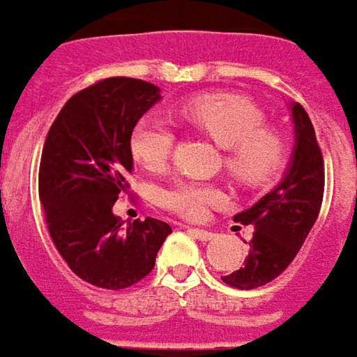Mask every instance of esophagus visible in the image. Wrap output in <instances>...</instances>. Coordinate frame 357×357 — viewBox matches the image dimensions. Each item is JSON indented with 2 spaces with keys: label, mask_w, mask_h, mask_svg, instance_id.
Returning <instances> with one entry per match:
<instances>
[{
  "label": "esophagus",
  "mask_w": 357,
  "mask_h": 357,
  "mask_svg": "<svg viewBox=\"0 0 357 357\" xmlns=\"http://www.w3.org/2000/svg\"><path fill=\"white\" fill-rule=\"evenodd\" d=\"M189 231H191L197 239H201V241H211V239H214V236H216L213 231L203 230V228H189Z\"/></svg>",
  "instance_id": "esophagus-1"
}]
</instances>
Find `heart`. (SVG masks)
Here are the masks:
<instances>
[{"label":"heart","instance_id":"b5f03b06","mask_svg":"<svg viewBox=\"0 0 357 357\" xmlns=\"http://www.w3.org/2000/svg\"><path fill=\"white\" fill-rule=\"evenodd\" d=\"M178 116L224 149V168L238 183L257 187L273 179L286 154L282 137L266 127L263 109L231 94H203L183 102ZM174 135L156 118H143L131 133V153L144 170H162L170 158ZM220 191L203 181H178L160 195V203L183 218H201Z\"/></svg>","mask_w":357,"mask_h":357}]
</instances>
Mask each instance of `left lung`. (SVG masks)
Instances as JSON below:
<instances>
[{
	"label": "left lung",
	"instance_id": "left-lung-1",
	"mask_svg": "<svg viewBox=\"0 0 357 357\" xmlns=\"http://www.w3.org/2000/svg\"><path fill=\"white\" fill-rule=\"evenodd\" d=\"M288 108L294 123V149L280 183L248 211L234 216V222L255 228L243 266L222 276L224 282L239 290L265 286L286 271L313 228L323 203L325 164L315 129L298 102H290Z\"/></svg>",
	"mask_w": 357,
	"mask_h": 357
}]
</instances>
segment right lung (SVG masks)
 <instances>
[{"instance_id": "add662e5", "label": "right lung", "mask_w": 357, "mask_h": 357, "mask_svg": "<svg viewBox=\"0 0 357 357\" xmlns=\"http://www.w3.org/2000/svg\"><path fill=\"white\" fill-rule=\"evenodd\" d=\"M160 98L156 84L112 77L71 96L50 127L40 201L59 255L92 286L123 290L143 280L172 234L151 216L126 228L112 211L133 172L131 133Z\"/></svg>"}]
</instances>
